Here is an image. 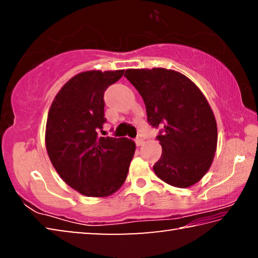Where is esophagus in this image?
<instances>
[{
  "mask_svg": "<svg viewBox=\"0 0 258 258\" xmlns=\"http://www.w3.org/2000/svg\"><path fill=\"white\" fill-rule=\"evenodd\" d=\"M143 142H145V139H143V138H137V139H135V143H137L138 147L142 146Z\"/></svg>",
  "mask_w": 258,
  "mask_h": 258,
  "instance_id": "esophagus-1",
  "label": "esophagus"
}]
</instances>
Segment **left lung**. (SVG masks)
Here are the masks:
<instances>
[{"mask_svg": "<svg viewBox=\"0 0 258 258\" xmlns=\"http://www.w3.org/2000/svg\"><path fill=\"white\" fill-rule=\"evenodd\" d=\"M124 76L145 101L149 124L164 127L157 137L163 154L154 165L156 175L176 187L196 184L211 168L217 147L216 119L207 99L172 69H126Z\"/></svg>", "mask_w": 258, "mask_h": 258, "instance_id": "obj_1", "label": "left lung"}]
</instances>
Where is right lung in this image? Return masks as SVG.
<instances>
[{
  "instance_id": "right-lung-1",
  "label": "right lung",
  "mask_w": 258,
  "mask_h": 258,
  "mask_svg": "<svg viewBox=\"0 0 258 258\" xmlns=\"http://www.w3.org/2000/svg\"><path fill=\"white\" fill-rule=\"evenodd\" d=\"M124 71H87L72 77L47 115L45 147L60 177L86 197H108L124 184L135 151L127 138L99 137L106 123L103 93Z\"/></svg>"
}]
</instances>
